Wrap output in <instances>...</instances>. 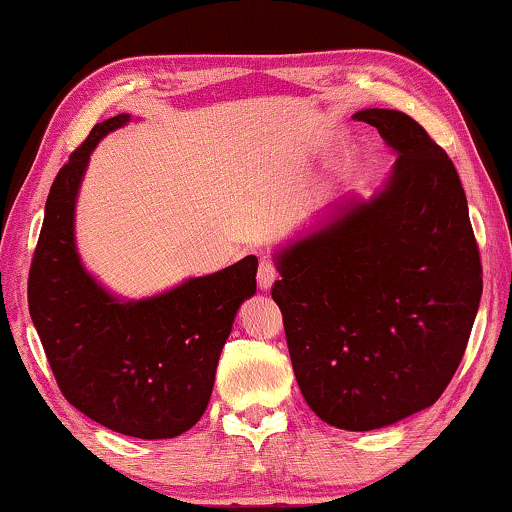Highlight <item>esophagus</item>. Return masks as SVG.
Returning a JSON list of instances; mask_svg holds the SVG:
<instances>
[{
    "label": "esophagus",
    "mask_w": 512,
    "mask_h": 512,
    "mask_svg": "<svg viewBox=\"0 0 512 512\" xmlns=\"http://www.w3.org/2000/svg\"><path fill=\"white\" fill-rule=\"evenodd\" d=\"M275 279H277L275 263H272V258L263 256L261 265H258V286H261L263 291H270V286L275 284Z\"/></svg>",
    "instance_id": "obj_1"
}]
</instances>
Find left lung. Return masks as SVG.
I'll use <instances>...</instances> for the list:
<instances>
[{
    "instance_id": "left-lung-1",
    "label": "left lung",
    "mask_w": 512,
    "mask_h": 512,
    "mask_svg": "<svg viewBox=\"0 0 512 512\" xmlns=\"http://www.w3.org/2000/svg\"><path fill=\"white\" fill-rule=\"evenodd\" d=\"M398 153L382 191L277 251L272 298L293 373L326 424L373 431L429 408L457 373L482 296L466 193L396 109L354 114Z\"/></svg>"
}]
</instances>
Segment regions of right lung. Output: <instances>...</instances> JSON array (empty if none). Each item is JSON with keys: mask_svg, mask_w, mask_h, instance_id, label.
<instances>
[{"mask_svg": "<svg viewBox=\"0 0 512 512\" xmlns=\"http://www.w3.org/2000/svg\"><path fill=\"white\" fill-rule=\"evenodd\" d=\"M128 121L97 123L55 177L27 303L62 396L111 431L160 440L181 436L207 410L235 314L256 293L258 261L247 256L128 303L88 275L74 244L76 195L97 142Z\"/></svg>", "mask_w": 512, "mask_h": 512, "instance_id": "right-lung-1", "label": "right lung"}]
</instances>
